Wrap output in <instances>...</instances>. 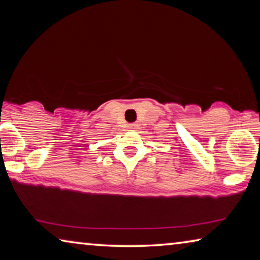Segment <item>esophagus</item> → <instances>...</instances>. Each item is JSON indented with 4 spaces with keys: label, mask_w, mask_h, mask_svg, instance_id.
I'll use <instances>...</instances> for the list:
<instances>
[{
    "label": "esophagus",
    "mask_w": 260,
    "mask_h": 260,
    "mask_svg": "<svg viewBox=\"0 0 260 260\" xmlns=\"http://www.w3.org/2000/svg\"><path fill=\"white\" fill-rule=\"evenodd\" d=\"M128 128L129 129H134V128H136V125L135 124H131V125H128Z\"/></svg>",
    "instance_id": "1"
}]
</instances>
